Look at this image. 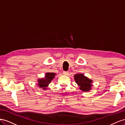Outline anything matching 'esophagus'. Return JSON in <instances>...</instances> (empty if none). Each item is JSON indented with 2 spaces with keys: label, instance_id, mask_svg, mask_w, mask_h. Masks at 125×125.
I'll return each instance as SVG.
<instances>
[{
  "label": "esophagus",
  "instance_id": "34e87169",
  "mask_svg": "<svg viewBox=\"0 0 125 125\" xmlns=\"http://www.w3.org/2000/svg\"><path fill=\"white\" fill-rule=\"evenodd\" d=\"M63 74L64 75H68L69 72H63Z\"/></svg>",
  "mask_w": 125,
  "mask_h": 125
}]
</instances>
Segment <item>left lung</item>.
<instances>
[{"label":"left lung","instance_id":"8db88e82","mask_svg":"<svg viewBox=\"0 0 125 125\" xmlns=\"http://www.w3.org/2000/svg\"><path fill=\"white\" fill-rule=\"evenodd\" d=\"M75 82L79 86L81 91L84 92H89L92 90L93 86V81L83 74L77 73L74 75Z\"/></svg>","mask_w":125,"mask_h":125}]
</instances>
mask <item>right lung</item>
<instances>
[{"instance_id":"add662e5","label":"right lung","mask_w":125,"mask_h":125,"mask_svg":"<svg viewBox=\"0 0 125 125\" xmlns=\"http://www.w3.org/2000/svg\"><path fill=\"white\" fill-rule=\"evenodd\" d=\"M56 75V74L52 72L46 73L44 77L38 79V86L40 88H42V90H48L47 88L51 82L53 78Z\"/></svg>"}]
</instances>
